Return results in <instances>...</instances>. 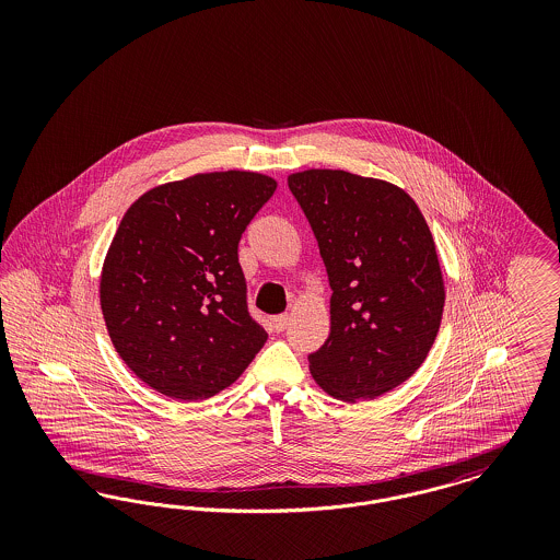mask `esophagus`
Segmentation results:
<instances>
[{"instance_id": "obj_1", "label": "esophagus", "mask_w": 560, "mask_h": 560, "mask_svg": "<svg viewBox=\"0 0 560 560\" xmlns=\"http://www.w3.org/2000/svg\"><path fill=\"white\" fill-rule=\"evenodd\" d=\"M288 325H290V315H277V317L272 319V329H275V331H285Z\"/></svg>"}]
</instances>
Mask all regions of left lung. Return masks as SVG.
<instances>
[{
    "label": "left lung",
    "instance_id": "8db88e82",
    "mask_svg": "<svg viewBox=\"0 0 560 560\" xmlns=\"http://www.w3.org/2000/svg\"><path fill=\"white\" fill-rule=\"evenodd\" d=\"M288 185L327 268L329 338L308 357L336 399L372 400L420 370L436 340L445 283L427 218L402 188L345 170H304Z\"/></svg>",
    "mask_w": 560,
    "mask_h": 560
}]
</instances>
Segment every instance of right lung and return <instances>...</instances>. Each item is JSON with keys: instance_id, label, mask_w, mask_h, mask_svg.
<instances>
[{"instance_id": "obj_1", "label": "right lung", "mask_w": 560, "mask_h": 560, "mask_svg": "<svg viewBox=\"0 0 560 560\" xmlns=\"http://www.w3.org/2000/svg\"><path fill=\"white\" fill-rule=\"evenodd\" d=\"M277 188L267 174H192L140 195L101 272V308L124 363L176 400L240 380L268 334L249 317L241 235Z\"/></svg>"}]
</instances>
